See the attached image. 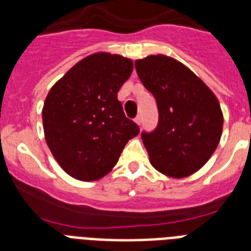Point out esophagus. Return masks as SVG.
I'll return each mask as SVG.
<instances>
[{"instance_id":"1","label":"esophagus","mask_w":251,"mask_h":251,"mask_svg":"<svg viewBox=\"0 0 251 251\" xmlns=\"http://www.w3.org/2000/svg\"><path fill=\"white\" fill-rule=\"evenodd\" d=\"M134 121H135V124H138V125H141V124H142V117H141V116H139V114H138Z\"/></svg>"}]
</instances>
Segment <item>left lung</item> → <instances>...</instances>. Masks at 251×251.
<instances>
[{
    "mask_svg": "<svg viewBox=\"0 0 251 251\" xmlns=\"http://www.w3.org/2000/svg\"><path fill=\"white\" fill-rule=\"evenodd\" d=\"M135 69L159 109L156 129L142 133L150 163L172 178L191 176L208 161L222 138L224 118L218 98L172 57L147 56L135 61Z\"/></svg>",
    "mask_w": 251,
    "mask_h": 251,
    "instance_id": "1",
    "label": "left lung"
}]
</instances>
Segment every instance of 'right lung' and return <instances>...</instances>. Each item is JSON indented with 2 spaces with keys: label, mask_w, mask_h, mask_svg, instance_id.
Returning <instances> with one entry per match:
<instances>
[{
  "label": "right lung",
  "mask_w": 251,
  "mask_h": 251,
  "mask_svg": "<svg viewBox=\"0 0 251 251\" xmlns=\"http://www.w3.org/2000/svg\"><path fill=\"white\" fill-rule=\"evenodd\" d=\"M131 72L130 58L94 53L74 65L47 95L45 141L57 163L75 179L96 181L108 175L129 139L139 134L117 99Z\"/></svg>",
  "instance_id": "obj_1"
}]
</instances>
